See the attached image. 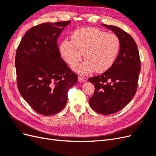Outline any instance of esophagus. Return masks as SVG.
<instances>
[{"label":"esophagus","instance_id":"1","mask_svg":"<svg viewBox=\"0 0 156 156\" xmlns=\"http://www.w3.org/2000/svg\"><path fill=\"white\" fill-rule=\"evenodd\" d=\"M87 80V79L86 77H82V76H78V81H79V82L83 83V82L86 81Z\"/></svg>","mask_w":156,"mask_h":156}]
</instances>
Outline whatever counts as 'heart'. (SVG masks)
<instances>
[{"label": "heart", "instance_id": "heart-1", "mask_svg": "<svg viewBox=\"0 0 156 156\" xmlns=\"http://www.w3.org/2000/svg\"><path fill=\"white\" fill-rule=\"evenodd\" d=\"M120 40L115 34L97 28L86 27L75 30L72 41L64 40L60 45V53L71 68H74L83 58L85 61L77 68L87 75L96 71L103 73L111 68L120 49Z\"/></svg>", "mask_w": 156, "mask_h": 156}]
</instances>
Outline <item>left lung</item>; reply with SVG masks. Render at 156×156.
<instances>
[{"label": "left lung", "instance_id": "1", "mask_svg": "<svg viewBox=\"0 0 156 156\" xmlns=\"http://www.w3.org/2000/svg\"><path fill=\"white\" fill-rule=\"evenodd\" d=\"M111 30L120 40V49L111 68L100 75L88 79L95 87L89 104L101 115H111L125 107L137 89L140 70L139 53L135 40L120 28L102 24Z\"/></svg>", "mask_w": 156, "mask_h": 156}]
</instances>
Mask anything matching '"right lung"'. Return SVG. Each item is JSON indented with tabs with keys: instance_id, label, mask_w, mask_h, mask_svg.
Segmentation results:
<instances>
[{
	"instance_id": "obj_1",
	"label": "right lung",
	"mask_w": 156,
	"mask_h": 156,
	"mask_svg": "<svg viewBox=\"0 0 156 156\" xmlns=\"http://www.w3.org/2000/svg\"><path fill=\"white\" fill-rule=\"evenodd\" d=\"M71 21L44 23L23 36L16 51L17 84L24 100L45 116L62 111L77 75L61 58L57 39Z\"/></svg>"
}]
</instances>
